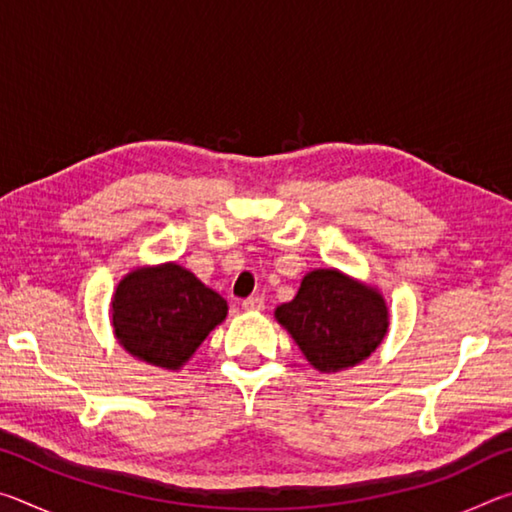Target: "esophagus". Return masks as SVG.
<instances>
[{"label": "esophagus", "mask_w": 512, "mask_h": 512, "mask_svg": "<svg viewBox=\"0 0 512 512\" xmlns=\"http://www.w3.org/2000/svg\"><path fill=\"white\" fill-rule=\"evenodd\" d=\"M241 307L246 311H262L264 309V298L262 296H250L244 302H241Z\"/></svg>", "instance_id": "1"}]
</instances>
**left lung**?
<instances>
[{"instance_id":"8db88e82","label":"left lung","mask_w":512,"mask_h":512,"mask_svg":"<svg viewBox=\"0 0 512 512\" xmlns=\"http://www.w3.org/2000/svg\"><path fill=\"white\" fill-rule=\"evenodd\" d=\"M275 318L320 372L357 366L388 332L384 296L336 268L302 277L296 298L277 307Z\"/></svg>"}]
</instances>
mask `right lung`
Here are the masks:
<instances>
[{"label": "right lung", "mask_w": 512, "mask_h": 512, "mask_svg": "<svg viewBox=\"0 0 512 512\" xmlns=\"http://www.w3.org/2000/svg\"><path fill=\"white\" fill-rule=\"evenodd\" d=\"M225 316L228 302L173 262L135 268L117 284L110 302L121 348L167 370L183 368Z\"/></svg>", "instance_id": "1"}]
</instances>
